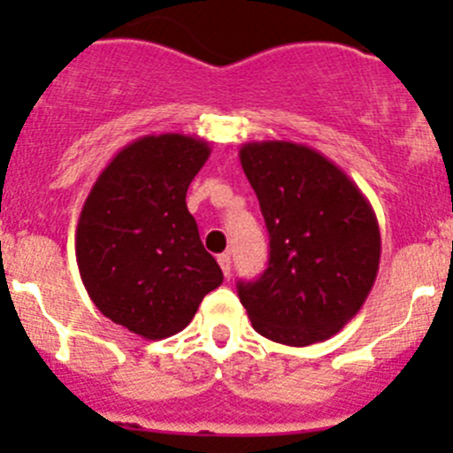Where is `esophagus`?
I'll list each match as a JSON object with an SVG mask.
<instances>
[{
	"mask_svg": "<svg viewBox=\"0 0 453 453\" xmlns=\"http://www.w3.org/2000/svg\"><path fill=\"white\" fill-rule=\"evenodd\" d=\"M219 265H221V272L226 273V276H230V269H232V256H230V252H226V254H219Z\"/></svg>",
	"mask_w": 453,
	"mask_h": 453,
	"instance_id": "esophagus-1",
	"label": "esophagus"
}]
</instances>
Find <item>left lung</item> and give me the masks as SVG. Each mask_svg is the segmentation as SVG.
I'll list each match as a JSON object with an SVG mask.
<instances>
[{"label": "left lung", "mask_w": 453, "mask_h": 453, "mask_svg": "<svg viewBox=\"0 0 453 453\" xmlns=\"http://www.w3.org/2000/svg\"><path fill=\"white\" fill-rule=\"evenodd\" d=\"M241 166L269 232V265L239 282L256 333L309 346L340 333L366 303L381 258L374 210L337 164L307 144L248 142Z\"/></svg>", "instance_id": "left-lung-1"}]
</instances>
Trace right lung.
I'll return each mask as SVG.
<instances>
[{
    "label": "right lung",
    "instance_id": "add662e5",
    "mask_svg": "<svg viewBox=\"0 0 453 453\" xmlns=\"http://www.w3.org/2000/svg\"><path fill=\"white\" fill-rule=\"evenodd\" d=\"M210 144L184 134L144 135L118 150L87 195L76 263L91 303L144 340L184 331L223 282L186 208Z\"/></svg>",
    "mask_w": 453,
    "mask_h": 453
}]
</instances>
